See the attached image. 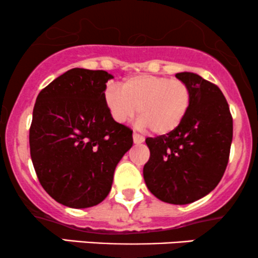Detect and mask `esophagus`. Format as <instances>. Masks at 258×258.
<instances>
[{"label": "esophagus", "mask_w": 258, "mask_h": 258, "mask_svg": "<svg viewBox=\"0 0 258 258\" xmlns=\"http://www.w3.org/2000/svg\"><path fill=\"white\" fill-rule=\"evenodd\" d=\"M144 138L142 137L141 135H138V133H133V142H135L136 144H139V143H143Z\"/></svg>", "instance_id": "obj_1"}]
</instances>
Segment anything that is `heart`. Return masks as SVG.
Returning <instances> with one entry per match:
<instances>
[{"instance_id":"1","label":"heart","mask_w":258,"mask_h":258,"mask_svg":"<svg viewBox=\"0 0 258 258\" xmlns=\"http://www.w3.org/2000/svg\"><path fill=\"white\" fill-rule=\"evenodd\" d=\"M105 104L117 123L130 121L137 112L138 126L156 135H167L180 125L191 104V91L182 80L137 75L121 85L109 86Z\"/></svg>"}]
</instances>
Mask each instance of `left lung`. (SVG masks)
<instances>
[{"label":"left lung","mask_w":258,"mask_h":258,"mask_svg":"<svg viewBox=\"0 0 258 258\" xmlns=\"http://www.w3.org/2000/svg\"><path fill=\"white\" fill-rule=\"evenodd\" d=\"M176 78L190 87V108L174 131L146 139L150 158L143 176L158 199L185 205L214 190L223 177L233 117L218 86L193 73H178Z\"/></svg>","instance_id":"left-lung-1"}]
</instances>
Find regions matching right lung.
<instances>
[{
	"label": "right lung",
	"mask_w": 258,
	"mask_h": 258,
	"mask_svg": "<svg viewBox=\"0 0 258 258\" xmlns=\"http://www.w3.org/2000/svg\"><path fill=\"white\" fill-rule=\"evenodd\" d=\"M104 70H68L38 93L29 133L41 185L74 209L98 205L111 189L116 165L132 147V130L112 120Z\"/></svg>",
	"instance_id": "add662e5"
}]
</instances>
